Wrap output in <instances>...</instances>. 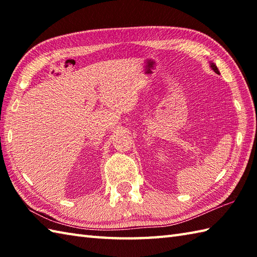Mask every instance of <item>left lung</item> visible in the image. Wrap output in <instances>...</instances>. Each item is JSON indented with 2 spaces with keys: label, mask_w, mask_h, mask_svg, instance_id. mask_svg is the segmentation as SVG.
Returning a JSON list of instances; mask_svg holds the SVG:
<instances>
[{
  "label": "left lung",
  "mask_w": 257,
  "mask_h": 257,
  "mask_svg": "<svg viewBox=\"0 0 257 257\" xmlns=\"http://www.w3.org/2000/svg\"><path fill=\"white\" fill-rule=\"evenodd\" d=\"M210 67L213 69V70H214V72L216 73V74H219L220 75V72H219V69H217V67H216V65L214 64V63H211L210 62Z\"/></svg>",
  "instance_id": "8db88e82"
}]
</instances>
